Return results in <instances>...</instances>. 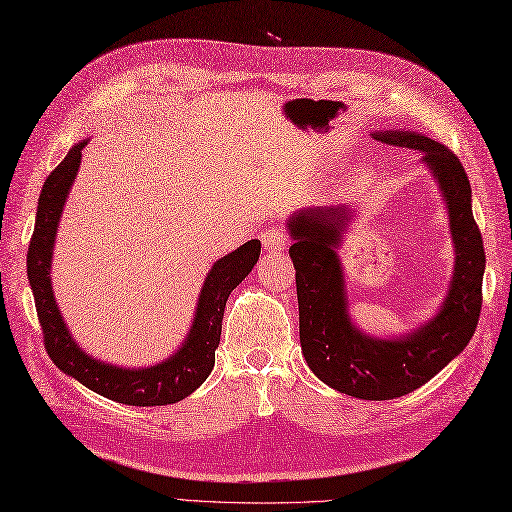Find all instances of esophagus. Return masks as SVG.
Masks as SVG:
<instances>
[{
    "label": "esophagus",
    "mask_w": 512,
    "mask_h": 512,
    "mask_svg": "<svg viewBox=\"0 0 512 512\" xmlns=\"http://www.w3.org/2000/svg\"><path fill=\"white\" fill-rule=\"evenodd\" d=\"M261 242H264L268 253H281L287 246V242H290V235H287V231L283 227L277 225V227H270L264 231V235H261Z\"/></svg>",
    "instance_id": "34e87169"
}]
</instances>
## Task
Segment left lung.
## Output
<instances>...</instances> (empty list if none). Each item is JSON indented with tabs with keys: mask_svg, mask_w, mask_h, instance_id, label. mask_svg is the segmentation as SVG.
Listing matches in <instances>:
<instances>
[{
	"mask_svg": "<svg viewBox=\"0 0 512 512\" xmlns=\"http://www.w3.org/2000/svg\"><path fill=\"white\" fill-rule=\"evenodd\" d=\"M372 136L389 147L422 153L448 205L456 261L450 292L437 316L402 337L376 339L361 333L348 316L344 272L335 251L350 225V209H300L287 225L294 238L290 257L296 268L300 346L311 372L346 396L393 400L426 385L469 344L480 318L487 257L471 214L469 179L458 157L417 131L393 129Z\"/></svg>",
	"mask_w": 512,
	"mask_h": 512,
	"instance_id": "1",
	"label": "left lung"
}]
</instances>
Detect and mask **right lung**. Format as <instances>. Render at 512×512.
Listing matches in <instances>:
<instances>
[{
	"instance_id": "1",
	"label": "right lung",
	"mask_w": 512,
	"mask_h": 512,
	"mask_svg": "<svg viewBox=\"0 0 512 512\" xmlns=\"http://www.w3.org/2000/svg\"><path fill=\"white\" fill-rule=\"evenodd\" d=\"M86 144L88 140L77 142L45 179L28 248V281L47 355L64 374L73 376L75 381L108 400L131 406L175 404L188 398L194 389H199L209 372L214 370L227 298L257 264L261 242H246L212 266L205 277L199 305H196L192 329L186 342L170 359L151 365V368L125 370L88 357L73 342L67 324L60 316L49 277L62 207L67 203V194L75 181L77 168H80L82 149Z\"/></svg>"
}]
</instances>
